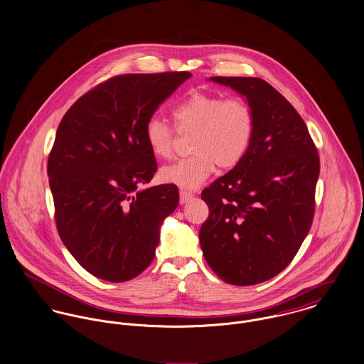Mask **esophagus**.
I'll return each mask as SVG.
<instances>
[{"mask_svg": "<svg viewBox=\"0 0 364 364\" xmlns=\"http://www.w3.org/2000/svg\"><path fill=\"white\" fill-rule=\"evenodd\" d=\"M179 196H181V204H185V203H188L189 200H192V198H193V195L191 192H188V191H181Z\"/></svg>", "mask_w": 364, "mask_h": 364, "instance_id": "esophagus-1", "label": "esophagus"}]
</instances>
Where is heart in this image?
I'll return each mask as SVG.
<instances>
[{
	"label": "heart",
	"mask_w": 364,
	"mask_h": 364,
	"mask_svg": "<svg viewBox=\"0 0 364 364\" xmlns=\"http://www.w3.org/2000/svg\"><path fill=\"white\" fill-rule=\"evenodd\" d=\"M176 132L191 134L193 156L166 166L160 178L185 189L200 186L214 171L237 166L246 156L253 133L255 114L250 105L240 99L196 92L172 109ZM146 143L156 159L172 156L175 134L166 121L153 117L144 129Z\"/></svg>",
	"instance_id": "obj_1"
}]
</instances>
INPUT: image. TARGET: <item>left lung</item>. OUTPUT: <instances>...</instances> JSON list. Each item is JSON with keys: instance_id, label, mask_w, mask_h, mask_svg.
<instances>
[{"instance_id": "obj_1", "label": "left lung", "mask_w": 364, "mask_h": 364, "mask_svg": "<svg viewBox=\"0 0 364 364\" xmlns=\"http://www.w3.org/2000/svg\"><path fill=\"white\" fill-rule=\"evenodd\" d=\"M210 80L246 99L255 133L245 159L201 192L210 215L200 245L223 281L256 285L287 268L310 231L318 151L294 105L263 79Z\"/></svg>"}]
</instances>
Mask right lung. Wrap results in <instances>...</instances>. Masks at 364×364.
<instances>
[{
  "instance_id": "add662e5",
  "label": "right lung",
  "mask_w": 364,
  "mask_h": 364,
  "mask_svg": "<svg viewBox=\"0 0 364 364\" xmlns=\"http://www.w3.org/2000/svg\"><path fill=\"white\" fill-rule=\"evenodd\" d=\"M191 72L129 73L108 79L68 111L47 173L63 243L87 272L125 282L154 259L160 227L179 203L166 183L141 189L157 171L144 129Z\"/></svg>"
}]
</instances>
